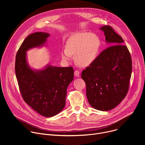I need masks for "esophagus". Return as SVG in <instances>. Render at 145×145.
Returning a JSON list of instances; mask_svg holds the SVG:
<instances>
[{
    "label": "esophagus",
    "mask_w": 145,
    "mask_h": 145,
    "mask_svg": "<svg viewBox=\"0 0 145 145\" xmlns=\"http://www.w3.org/2000/svg\"><path fill=\"white\" fill-rule=\"evenodd\" d=\"M80 71H77V70H76V71H74V76H76V77H79L80 76Z\"/></svg>",
    "instance_id": "obj_1"
}]
</instances>
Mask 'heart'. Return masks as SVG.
<instances>
[{
  "instance_id": "b5f03b06",
  "label": "heart",
  "mask_w": 145,
  "mask_h": 145,
  "mask_svg": "<svg viewBox=\"0 0 145 145\" xmlns=\"http://www.w3.org/2000/svg\"><path fill=\"white\" fill-rule=\"evenodd\" d=\"M100 47L99 37L90 33H79L68 39L66 47L62 49L63 59L69 61L74 56L76 63L81 67H87L96 59Z\"/></svg>"
}]
</instances>
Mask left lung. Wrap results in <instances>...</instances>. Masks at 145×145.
Wrapping results in <instances>:
<instances>
[{"label":"left lung","mask_w":145,"mask_h":145,"mask_svg":"<svg viewBox=\"0 0 145 145\" xmlns=\"http://www.w3.org/2000/svg\"><path fill=\"white\" fill-rule=\"evenodd\" d=\"M110 46L82 71L89 105L100 111L118 106L128 92L132 72V60L124 40L110 26L100 28Z\"/></svg>","instance_id":"8db88e82"}]
</instances>
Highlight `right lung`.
<instances>
[{"label": "right lung", "mask_w": 145, "mask_h": 145, "mask_svg": "<svg viewBox=\"0 0 145 145\" xmlns=\"http://www.w3.org/2000/svg\"><path fill=\"white\" fill-rule=\"evenodd\" d=\"M49 33L37 32L29 35L18 49L15 70L19 91L24 101L45 117L53 116L65 106L67 89L73 80L72 67L48 66L34 71L27 65L26 52L43 45Z\"/></svg>", "instance_id": "add662e5"}]
</instances>
